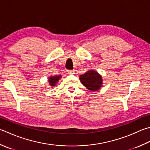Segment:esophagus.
Returning <instances> with one entry per match:
<instances>
[{
    "label": "esophagus",
    "mask_w": 150,
    "mask_h": 150,
    "mask_svg": "<svg viewBox=\"0 0 150 150\" xmlns=\"http://www.w3.org/2000/svg\"><path fill=\"white\" fill-rule=\"evenodd\" d=\"M67 73H69V74H73V73H75V70H67Z\"/></svg>",
    "instance_id": "34e87169"
}]
</instances>
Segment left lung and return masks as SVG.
<instances>
[{
  "label": "left lung",
  "mask_w": 150,
  "mask_h": 150,
  "mask_svg": "<svg viewBox=\"0 0 150 150\" xmlns=\"http://www.w3.org/2000/svg\"><path fill=\"white\" fill-rule=\"evenodd\" d=\"M79 78L81 83L90 90L96 91L101 87V76L93 70H90L84 74L81 75Z\"/></svg>",
  "instance_id": "8db88e82"
}]
</instances>
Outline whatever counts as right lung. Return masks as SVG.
<instances>
[{
	"label": "right lung",
	"mask_w": 150,
	"mask_h": 150,
	"mask_svg": "<svg viewBox=\"0 0 150 150\" xmlns=\"http://www.w3.org/2000/svg\"><path fill=\"white\" fill-rule=\"evenodd\" d=\"M60 77H61L60 75V76H55V77H49V84H51V86H55L56 84L57 83L58 81L59 80Z\"/></svg>",
	"instance_id": "add662e5"
}]
</instances>
